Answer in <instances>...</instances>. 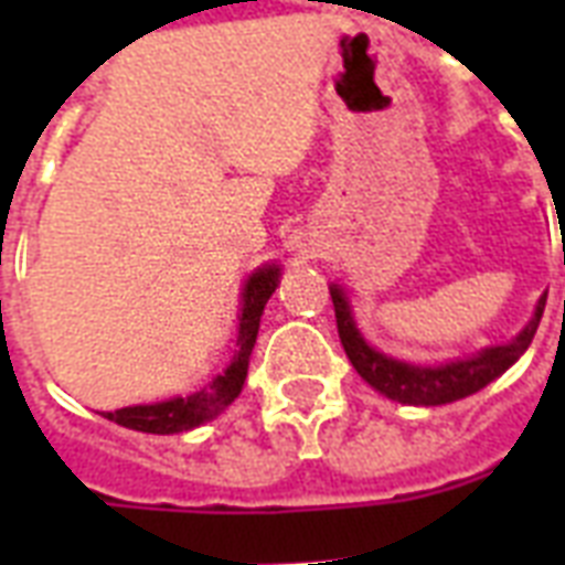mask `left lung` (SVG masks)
I'll list each match as a JSON object with an SVG mask.
<instances>
[{
	"mask_svg": "<svg viewBox=\"0 0 565 565\" xmlns=\"http://www.w3.org/2000/svg\"><path fill=\"white\" fill-rule=\"evenodd\" d=\"M331 301H334L340 343H343L345 354H349V361L358 370V375L370 386H375L377 393H384L386 398H395V402L404 404H422V407H434V404H448L457 402V398H466V395L478 393L490 381H495L504 370H510L525 354L531 340H534L545 310L543 296L540 305H536L534 319L527 322L525 331L513 343L492 345V349H483L475 358L446 363V366H411V363L393 361V358H386V354L375 352L372 345H366V340H363L358 326H354L349 301H345L343 290L337 284L331 287Z\"/></svg>",
	"mask_w": 565,
	"mask_h": 565,
	"instance_id": "8db88e82",
	"label": "left lung"
}]
</instances>
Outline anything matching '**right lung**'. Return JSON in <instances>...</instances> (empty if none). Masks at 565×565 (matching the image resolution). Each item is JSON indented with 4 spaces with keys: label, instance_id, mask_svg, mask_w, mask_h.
I'll use <instances>...</instances> for the list:
<instances>
[{
    "label": "right lung",
    "instance_id": "add662e5",
    "mask_svg": "<svg viewBox=\"0 0 565 565\" xmlns=\"http://www.w3.org/2000/svg\"><path fill=\"white\" fill-rule=\"evenodd\" d=\"M278 266H264L257 269L246 281L243 290V313H239V334L237 349L231 358L228 370L216 375L207 386L199 393L184 395V398H170V402L158 404H135V407H122V411L102 413L105 419L117 422L122 428L143 430V434H181V430H193L213 416H220L243 390L248 372V358L255 349L257 328H260V313H264L266 301L278 287Z\"/></svg>",
    "mask_w": 565,
    "mask_h": 565
}]
</instances>
